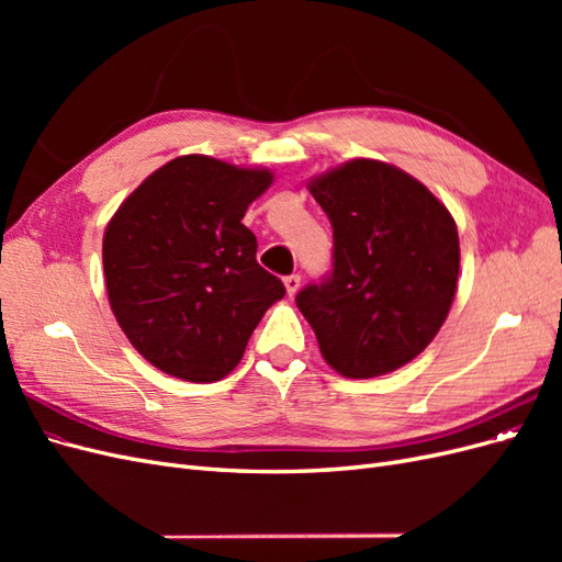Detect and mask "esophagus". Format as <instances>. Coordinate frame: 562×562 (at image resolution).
<instances>
[{
  "label": "esophagus",
  "instance_id": "obj_1",
  "mask_svg": "<svg viewBox=\"0 0 562 562\" xmlns=\"http://www.w3.org/2000/svg\"><path fill=\"white\" fill-rule=\"evenodd\" d=\"M283 283H285L288 295L293 297V295L300 291V274H288V277H283Z\"/></svg>",
  "mask_w": 562,
  "mask_h": 562
}]
</instances>
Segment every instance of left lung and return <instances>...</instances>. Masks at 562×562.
Listing matches in <instances>:
<instances>
[{
    "label": "left lung",
    "instance_id": "8db88e82",
    "mask_svg": "<svg viewBox=\"0 0 562 562\" xmlns=\"http://www.w3.org/2000/svg\"><path fill=\"white\" fill-rule=\"evenodd\" d=\"M310 192L333 227V271L295 295L339 375L378 378L413 361L443 326L457 288L454 220L398 168L353 159Z\"/></svg>",
    "mask_w": 562,
    "mask_h": 562
}]
</instances>
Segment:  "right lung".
<instances>
[{"instance_id": "right-lung-1", "label": "right lung", "mask_w": 562, "mask_h": 562, "mask_svg": "<svg viewBox=\"0 0 562 562\" xmlns=\"http://www.w3.org/2000/svg\"><path fill=\"white\" fill-rule=\"evenodd\" d=\"M269 171L178 157L135 190L105 229L110 307L145 359L187 382L236 368L265 312L285 295L241 223Z\"/></svg>"}]
</instances>
